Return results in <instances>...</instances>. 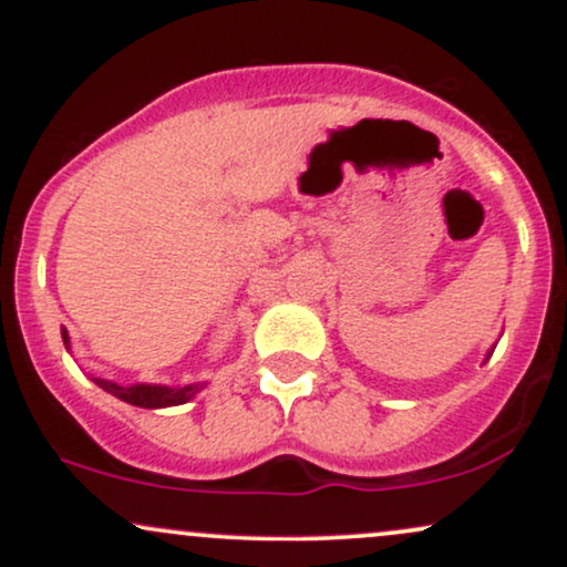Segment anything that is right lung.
Here are the masks:
<instances>
[{
  "mask_svg": "<svg viewBox=\"0 0 567 567\" xmlns=\"http://www.w3.org/2000/svg\"><path fill=\"white\" fill-rule=\"evenodd\" d=\"M63 343L69 347V333L63 330ZM103 392L120 396L122 402L138 408H171V405H184L199 392L205 383H186V386H154V383H135V386H120V383L93 379Z\"/></svg>",
  "mask_w": 567,
  "mask_h": 567,
  "instance_id": "1",
  "label": "right lung"
}]
</instances>
